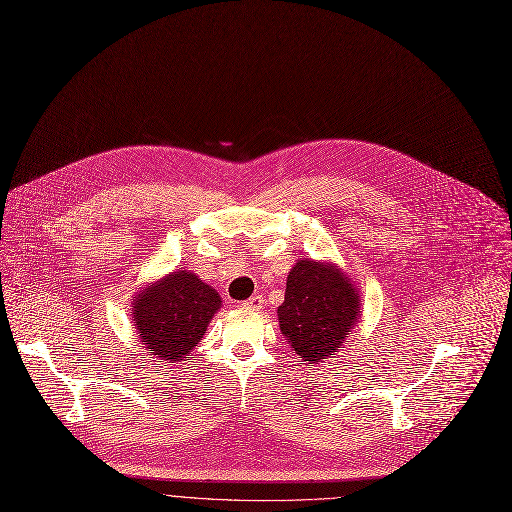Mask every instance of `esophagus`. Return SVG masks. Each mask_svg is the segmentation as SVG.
<instances>
[{
    "label": "esophagus",
    "mask_w": 512,
    "mask_h": 512,
    "mask_svg": "<svg viewBox=\"0 0 512 512\" xmlns=\"http://www.w3.org/2000/svg\"><path fill=\"white\" fill-rule=\"evenodd\" d=\"M245 309H251V311H259L261 307H263V297L261 295H253V297H249L247 301H243L241 303Z\"/></svg>",
    "instance_id": "1"
}]
</instances>
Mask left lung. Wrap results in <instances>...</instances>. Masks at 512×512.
I'll list each match as a JSON object with an SVG mask.
<instances>
[{
	"label": "left lung",
	"mask_w": 512,
	"mask_h": 512,
	"mask_svg": "<svg viewBox=\"0 0 512 512\" xmlns=\"http://www.w3.org/2000/svg\"><path fill=\"white\" fill-rule=\"evenodd\" d=\"M279 329L291 350L317 364L335 356L362 317V297L356 281L331 261L299 259L277 307Z\"/></svg>",
	"instance_id": "left-lung-1"
}]
</instances>
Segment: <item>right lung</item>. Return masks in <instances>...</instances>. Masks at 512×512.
Instances as JSON below:
<instances>
[{"label":"right lung","instance_id":"obj_1","mask_svg":"<svg viewBox=\"0 0 512 512\" xmlns=\"http://www.w3.org/2000/svg\"><path fill=\"white\" fill-rule=\"evenodd\" d=\"M223 301L197 273L177 269L136 291L130 303L132 325L154 360L183 362L201 342Z\"/></svg>","mask_w":512,"mask_h":512}]
</instances>
